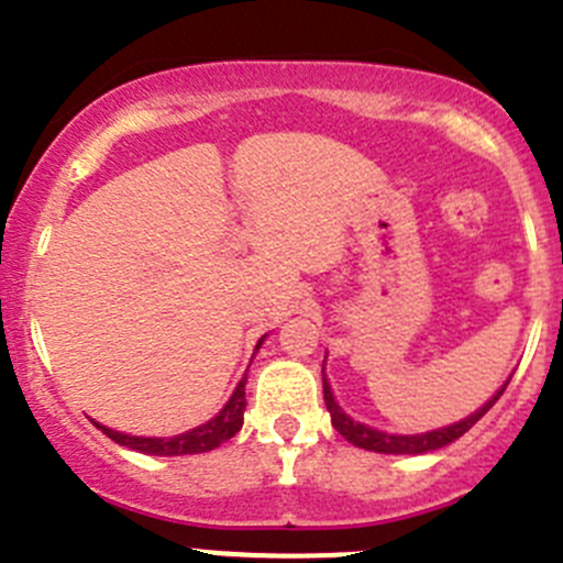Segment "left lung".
Wrapping results in <instances>:
<instances>
[{"mask_svg":"<svg viewBox=\"0 0 563 563\" xmlns=\"http://www.w3.org/2000/svg\"><path fill=\"white\" fill-rule=\"evenodd\" d=\"M504 390H506V385L500 387L498 396L489 398V401L484 404L478 412H473L471 418L460 420V423H454V427H445V429H438V432H427V434H385V432H376V429L363 427V423L352 420L341 407H338L335 398H332L330 385H327V379H324V404H327V409H330L332 427L338 429V434H341V438H346L352 445H357V449L376 451V454H427V451H438V449H443V445L454 443V440H460L467 429L476 427L478 420L487 415V409L493 407L500 396H504Z\"/></svg>","mask_w":563,"mask_h":563,"instance_id":"8db88e82","label":"left lung"}]
</instances>
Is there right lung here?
Instances as JSON below:
<instances>
[{
  "label": "right lung",
  "instance_id": "add662e5",
  "mask_svg": "<svg viewBox=\"0 0 563 563\" xmlns=\"http://www.w3.org/2000/svg\"><path fill=\"white\" fill-rule=\"evenodd\" d=\"M261 346V341H258ZM244 376L242 382L233 390L231 401L220 409V415L203 423V427L192 429V432H184L178 438H131V434H120L112 432L107 427H96L107 434L109 440H114L118 445H125L131 451H140V454H151V456H187V454H206V451L220 449L225 440H231L233 434L242 429L244 423V407H247V398H244Z\"/></svg>",
  "mask_w": 563,
  "mask_h": 563
}]
</instances>
